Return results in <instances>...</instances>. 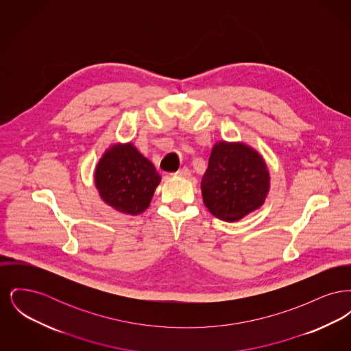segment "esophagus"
<instances>
[{
    "mask_svg": "<svg viewBox=\"0 0 351 351\" xmlns=\"http://www.w3.org/2000/svg\"><path fill=\"white\" fill-rule=\"evenodd\" d=\"M173 176H180V178H189L191 176V171L188 168H182L179 171H176L175 173H172Z\"/></svg>",
    "mask_w": 351,
    "mask_h": 351,
    "instance_id": "34e87169",
    "label": "esophagus"
}]
</instances>
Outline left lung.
Instances as JSON below:
<instances>
[{"label": "left lung", "instance_id": "obj_1", "mask_svg": "<svg viewBox=\"0 0 351 351\" xmlns=\"http://www.w3.org/2000/svg\"><path fill=\"white\" fill-rule=\"evenodd\" d=\"M208 210L235 222L259 209L269 192V172L263 156L243 142H217L201 180Z\"/></svg>", "mask_w": 351, "mask_h": 351}]
</instances>
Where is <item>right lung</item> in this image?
<instances>
[{
  "mask_svg": "<svg viewBox=\"0 0 351 351\" xmlns=\"http://www.w3.org/2000/svg\"><path fill=\"white\" fill-rule=\"evenodd\" d=\"M160 180L154 165L132 142L112 145L95 169V185L102 201L132 216L143 213L150 206Z\"/></svg>",
  "mask_w": 351,
  "mask_h": 351,
  "instance_id": "right-lung-1",
  "label": "right lung"
}]
</instances>
